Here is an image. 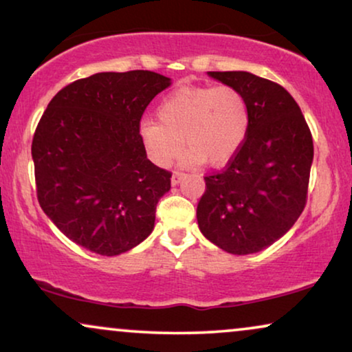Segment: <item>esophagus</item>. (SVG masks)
Listing matches in <instances>:
<instances>
[{
	"instance_id": "obj_1",
	"label": "esophagus",
	"mask_w": 352,
	"mask_h": 352,
	"mask_svg": "<svg viewBox=\"0 0 352 352\" xmlns=\"http://www.w3.org/2000/svg\"><path fill=\"white\" fill-rule=\"evenodd\" d=\"M183 177H185V174H183V172L175 170L174 174H172V185H177V183H180V180H182Z\"/></svg>"
}]
</instances>
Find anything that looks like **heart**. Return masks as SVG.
<instances>
[{
  "mask_svg": "<svg viewBox=\"0 0 352 352\" xmlns=\"http://www.w3.org/2000/svg\"><path fill=\"white\" fill-rule=\"evenodd\" d=\"M156 116L157 122H142L140 137L160 166L180 153V142L188 150V164H225L239 151L250 126L245 97L226 84L178 89L161 102Z\"/></svg>",
  "mask_w": 352,
  "mask_h": 352,
  "instance_id": "b5f03b06",
  "label": "heart"
}]
</instances>
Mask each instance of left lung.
Listing matches in <instances>:
<instances>
[{"instance_id":"1","label":"left lung","mask_w":352,"mask_h":352,"mask_svg":"<svg viewBox=\"0 0 352 352\" xmlns=\"http://www.w3.org/2000/svg\"><path fill=\"white\" fill-rule=\"evenodd\" d=\"M245 97L250 126L223 169L204 177L197 202L202 234L228 254L258 252L285 234L308 201L313 135L280 84L247 72H209Z\"/></svg>"}]
</instances>
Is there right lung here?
I'll return each mask as SVG.
<instances>
[{"label":"right lung","instance_id":"right-lung-1","mask_svg":"<svg viewBox=\"0 0 352 352\" xmlns=\"http://www.w3.org/2000/svg\"><path fill=\"white\" fill-rule=\"evenodd\" d=\"M170 79L148 70L97 73L60 89L32 142L36 196L84 249L120 255L150 236L172 172L146 157L140 120Z\"/></svg>","mask_w":352,"mask_h":352}]
</instances>
